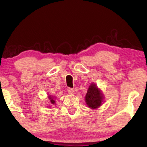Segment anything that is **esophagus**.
I'll return each instance as SVG.
<instances>
[{"label": "esophagus", "mask_w": 147, "mask_h": 147, "mask_svg": "<svg viewBox=\"0 0 147 147\" xmlns=\"http://www.w3.org/2000/svg\"><path fill=\"white\" fill-rule=\"evenodd\" d=\"M67 92H68V93H69V94H71V95H73V94H75V92H74V89H72V88H68Z\"/></svg>", "instance_id": "obj_1"}]
</instances>
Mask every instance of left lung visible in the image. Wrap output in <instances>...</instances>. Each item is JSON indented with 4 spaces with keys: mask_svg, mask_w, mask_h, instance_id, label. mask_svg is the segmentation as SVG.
I'll use <instances>...</instances> for the list:
<instances>
[{
    "mask_svg": "<svg viewBox=\"0 0 147 147\" xmlns=\"http://www.w3.org/2000/svg\"><path fill=\"white\" fill-rule=\"evenodd\" d=\"M104 96L102 90L98 88L95 83H92L88 88L85 96L87 106L91 109H97L104 102Z\"/></svg>",
    "mask_w": 147,
    "mask_h": 147,
    "instance_id": "obj_1",
    "label": "left lung"
}]
</instances>
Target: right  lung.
Instances as JSON below:
<instances>
[{
  "mask_svg": "<svg viewBox=\"0 0 147 147\" xmlns=\"http://www.w3.org/2000/svg\"><path fill=\"white\" fill-rule=\"evenodd\" d=\"M48 99L49 100V107H51V105H53V104H55V96H51V95H49L47 97Z\"/></svg>",
  "mask_w": 147,
  "mask_h": 147,
  "instance_id": "add662e5",
  "label": "right lung"
}]
</instances>
